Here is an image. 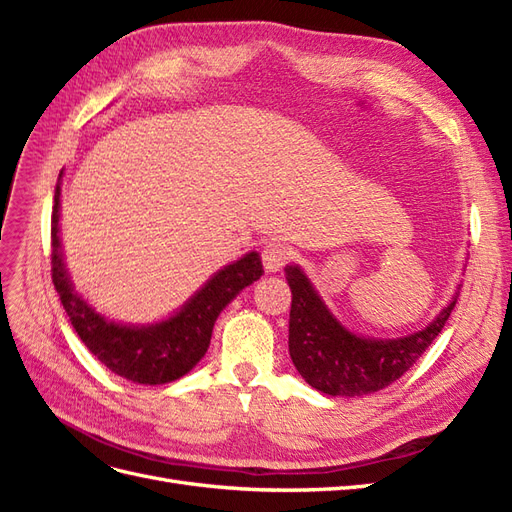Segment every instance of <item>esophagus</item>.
I'll use <instances>...</instances> for the list:
<instances>
[{
	"instance_id": "esophagus-1",
	"label": "esophagus",
	"mask_w": 512,
	"mask_h": 512,
	"mask_svg": "<svg viewBox=\"0 0 512 512\" xmlns=\"http://www.w3.org/2000/svg\"><path fill=\"white\" fill-rule=\"evenodd\" d=\"M290 258L288 247L282 243H269L265 245V250H262V265H265L267 273H275L280 271Z\"/></svg>"
}]
</instances>
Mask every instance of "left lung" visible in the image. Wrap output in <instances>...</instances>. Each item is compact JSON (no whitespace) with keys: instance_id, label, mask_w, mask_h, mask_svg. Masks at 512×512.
<instances>
[{"instance_id":"obj_1","label":"left lung","mask_w":512,"mask_h":512,"mask_svg":"<svg viewBox=\"0 0 512 512\" xmlns=\"http://www.w3.org/2000/svg\"><path fill=\"white\" fill-rule=\"evenodd\" d=\"M292 292L288 350L303 380L333 397H361L399 380L440 335L459 297V288L427 327L395 339L350 331L322 301L299 265H286Z\"/></svg>"}]
</instances>
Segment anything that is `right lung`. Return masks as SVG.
Listing matches in <instances>:
<instances>
[{"instance_id":"obj_1","label":"right lung","mask_w":512,"mask_h":512,"mask_svg":"<svg viewBox=\"0 0 512 512\" xmlns=\"http://www.w3.org/2000/svg\"><path fill=\"white\" fill-rule=\"evenodd\" d=\"M61 177H64V170L59 173L55 188L51 220L53 284L74 331L79 333L89 352L121 378L138 384H166L179 380L205 356L211 344L213 324L222 309L265 273L260 254L247 252L218 273H213L203 288H198L168 318L151 324L111 320L74 290L68 275L59 237Z\"/></svg>"}]
</instances>
